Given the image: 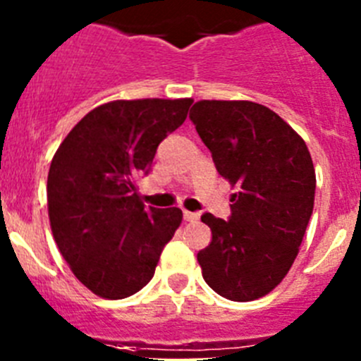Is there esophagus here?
I'll return each instance as SVG.
<instances>
[{
	"mask_svg": "<svg viewBox=\"0 0 361 361\" xmlns=\"http://www.w3.org/2000/svg\"><path fill=\"white\" fill-rule=\"evenodd\" d=\"M199 219V213H193V212H184V220L188 222H193V220Z\"/></svg>",
	"mask_w": 361,
	"mask_h": 361,
	"instance_id": "obj_1",
	"label": "esophagus"
}]
</instances>
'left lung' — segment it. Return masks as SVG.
I'll use <instances>...</instances> for the list:
<instances>
[{
	"label": "left lung",
	"instance_id": "8db88e82",
	"mask_svg": "<svg viewBox=\"0 0 361 361\" xmlns=\"http://www.w3.org/2000/svg\"><path fill=\"white\" fill-rule=\"evenodd\" d=\"M190 119L222 177L238 188L231 216L202 222L212 242L197 253L202 276L235 302L262 298L291 269L314 206L317 175L304 139L253 101H197Z\"/></svg>",
	"mask_w": 361,
	"mask_h": 361
}]
</instances>
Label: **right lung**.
Listing matches in <instances>:
<instances>
[{"label": "right lung", "instance_id": "obj_1", "mask_svg": "<svg viewBox=\"0 0 361 361\" xmlns=\"http://www.w3.org/2000/svg\"><path fill=\"white\" fill-rule=\"evenodd\" d=\"M193 99H119L88 111L52 159L47 200L52 235L75 279L121 300L152 280L183 222L178 208H146L137 178L186 121Z\"/></svg>", "mask_w": 361, "mask_h": 361}]
</instances>
